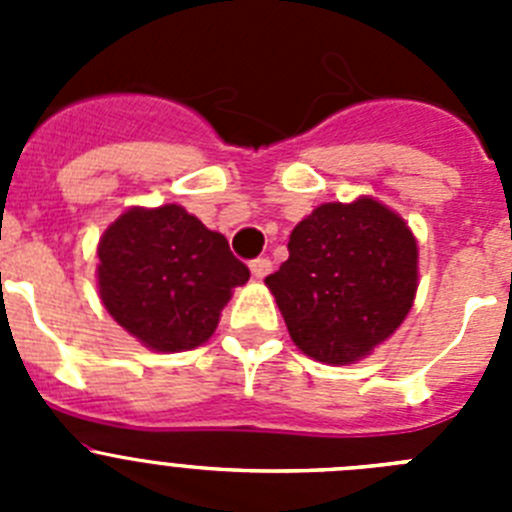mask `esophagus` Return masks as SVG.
<instances>
[{
    "label": "esophagus",
    "instance_id": "esophagus-1",
    "mask_svg": "<svg viewBox=\"0 0 512 512\" xmlns=\"http://www.w3.org/2000/svg\"><path fill=\"white\" fill-rule=\"evenodd\" d=\"M248 266H251V274L256 279H264L266 274H269V271H271V261L266 259V256H261V259H253Z\"/></svg>",
    "mask_w": 512,
    "mask_h": 512
}]
</instances>
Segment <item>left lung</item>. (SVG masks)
I'll use <instances>...</instances> for the list:
<instances>
[{
    "label": "left lung",
    "instance_id": "1",
    "mask_svg": "<svg viewBox=\"0 0 512 512\" xmlns=\"http://www.w3.org/2000/svg\"><path fill=\"white\" fill-rule=\"evenodd\" d=\"M287 248L289 259L264 282L310 359L356 364L408 318L418 292V241L374 197L315 207Z\"/></svg>",
    "mask_w": 512,
    "mask_h": 512
}]
</instances>
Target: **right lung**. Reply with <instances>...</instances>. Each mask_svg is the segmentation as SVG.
I'll return each instance as SVG.
<instances>
[{
	"label": "right lung",
	"instance_id": "add662e5",
	"mask_svg": "<svg viewBox=\"0 0 512 512\" xmlns=\"http://www.w3.org/2000/svg\"><path fill=\"white\" fill-rule=\"evenodd\" d=\"M97 259L102 305L158 354L210 341L233 289L251 277L225 235L182 205L125 210L99 238Z\"/></svg>",
	"mask_w": 512,
	"mask_h": 512
}]
</instances>
